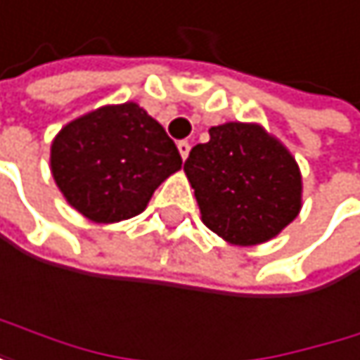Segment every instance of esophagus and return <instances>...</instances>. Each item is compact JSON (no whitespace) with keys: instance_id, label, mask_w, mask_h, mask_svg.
<instances>
[{"instance_id":"esophagus-1","label":"esophagus","mask_w":360,"mask_h":360,"mask_svg":"<svg viewBox=\"0 0 360 360\" xmlns=\"http://www.w3.org/2000/svg\"><path fill=\"white\" fill-rule=\"evenodd\" d=\"M178 150H180V157H182V159H186V157H188V153H191V144H188L186 140H180V142H178Z\"/></svg>"}]
</instances>
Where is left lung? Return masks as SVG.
Here are the masks:
<instances>
[{
	"label": "left lung",
	"instance_id": "1",
	"mask_svg": "<svg viewBox=\"0 0 360 360\" xmlns=\"http://www.w3.org/2000/svg\"><path fill=\"white\" fill-rule=\"evenodd\" d=\"M184 172L205 227L231 244L267 242L299 214V167L259 124L212 127L210 142L191 150Z\"/></svg>",
	"mask_w": 360,
	"mask_h": 360
}]
</instances>
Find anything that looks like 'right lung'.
I'll return each mask as SVG.
<instances>
[{"label": "right lung", "instance_id": "1", "mask_svg": "<svg viewBox=\"0 0 360 360\" xmlns=\"http://www.w3.org/2000/svg\"><path fill=\"white\" fill-rule=\"evenodd\" d=\"M51 167L80 214L95 222H118L140 214L155 188L182 167V159L146 110L122 103L63 127L53 142Z\"/></svg>", "mask_w": 360, "mask_h": 360}]
</instances>
